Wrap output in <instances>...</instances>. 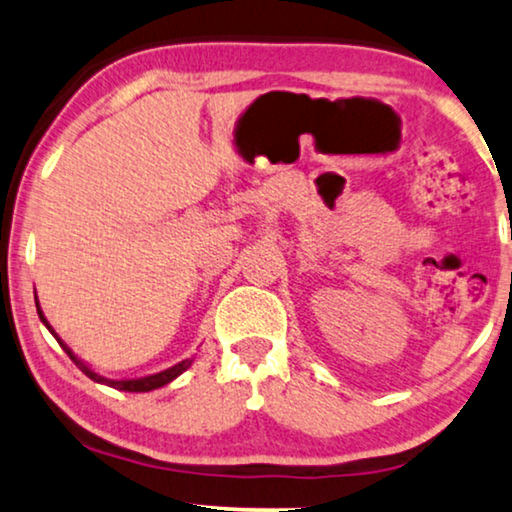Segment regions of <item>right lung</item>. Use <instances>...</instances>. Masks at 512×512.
<instances>
[{"mask_svg": "<svg viewBox=\"0 0 512 512\" xmlns=\"http://www.w3.org/2000/svg\"><path fill=\"white\" fill-rule=\"evenodd\" d=\"M36 311H39V318H41V323L46 325L50 335H53V337L57 339V344L64 348V353L69 355V358H71L73 362H76V367L80 369V372H83L85 376H90V379H92L94 383L108 385V388L124 390V392H150V390H159V388H164V385H168L170 381H175L177 376H180L182 372H187V369L191 367V362H194V358H191V360L187 358V360L177 362V365H173V367L164 369V372H157V374H147V376H140V379H108V376H103V374H99V372H94V369H92L90 365H87L85 360H80L78 355L71 351L69 344H64V339L57 335V332L53 330V325L48 323V318L43 316V309H41V305H39V298H36Z\"/></svg>", "mask_w": 512, "mask_h": 512, "instance_id": "right-lung-1", "label": "right lung"}]
</instances>
